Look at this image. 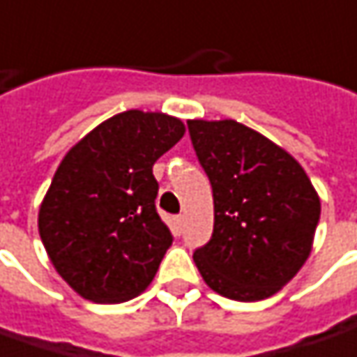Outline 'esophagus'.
Instances as JSON below:
<instances>
[{
	"mask_svg": "<svg viewBox=\"0 0 357 357\" xmlns=\"http://www.w3.org/2000/svg\"><path fill=\"white\" fill-rule=\"evenodd\" d=\"M183 223H185V217L183 215L174 217V229H176V233H181V231H183Z\"/></svg>",
	"mask_w": 357,
	"mask_h": 357,
	"instance_id": "obj_1",
	"label": "esophagus"
}]
</instances>
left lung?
I'll list each match as a JSON object with an SVG mask.
<instances>
[{"mask_svg":"<svg viewBox=\"0 0 357 357\" xmlns=\"http://www.w3.org/2000/svg\"><path fill=\"white\" fill-rule=\"evenodd\" d=\"M188 130L215 209L211 239L193 261L221 296L268 298L310 255L318 193L289 152L235 120H190Z\"/></svg>","mask_w":357,"mask_h":357,"instance_id":"obj_1","label":"left lung"}]
</instances>
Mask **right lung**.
I'll list each match as a JSON object with an SVG mask.
<instances>
[{
	"label": "right lung",
	"instance_id": "1",
	"mask_svg": "<svg viewBox=\"0 0 357 357\" xmlns=\"http://www.w3.org/2000/svg\"><path fill=\"white\" fill-rule=\"evenodd\" d=\"M185 132L162 112L126 110L68 150L39 209V235L56 273L93 302L138 296L174 235L158 215L155 160Z\"/></svg>",
	"mask_w": 357,
	"mask_h": 357
}]
</instances>
